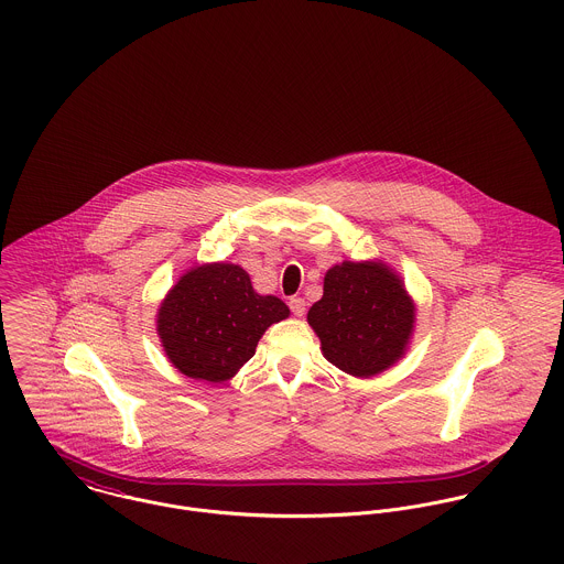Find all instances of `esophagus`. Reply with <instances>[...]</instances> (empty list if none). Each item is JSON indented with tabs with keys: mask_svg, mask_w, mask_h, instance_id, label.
<instances>
[{
	"mask_svg": "<svg viewBox=\"0 0 564 564\" xmlns=\"http://www.w3.org/2000/svg\"><path fill=\"white\" fill-rule=\"evenodd\" d=\"M289 306H291V311H293L295 317L302 319V317L306 315V302H304L302 297H291V300H289Z\"/></svg>",
	"mask_w": 564,
	"mask_h": 564,
	"instance_id": "esophagus-1",
	"label": "esophagus"
}]
</instances>
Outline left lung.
<instances>
[{"label": "left lung", "mask_w": 564, "mask_h": 564, "mask_svg": "<svg viewBox=\"0 0 564 564\" xmlns=\"http://www.w3.org/2000/svg\"><path fill=\"white\" fill-rule=\"evenodd\" d=\"M416 306L382 260H343L327 269L323 297L308 311L323 356L354 378H373L408 351Z\"/></svg>", "instance_id": "obj_1"}]
</instances>
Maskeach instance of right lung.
<instances>
[{"mask_svg":"<svg viewBox=\"0 0 564 564\" xmlns=\"http://www.w3.org/2000/svg\"><path fill=\"white\" fill-rule=\"evenodd\" d=\"M291 315L275 295L253 291L232 262L191 267L164 295L156 329L169 362L193 380L221 384L256 354L269 325Z\"/></svg>","mask_w":564,"mask_h":564,"instance_id":"obj_1","label":"right lung"}]
</instances>
